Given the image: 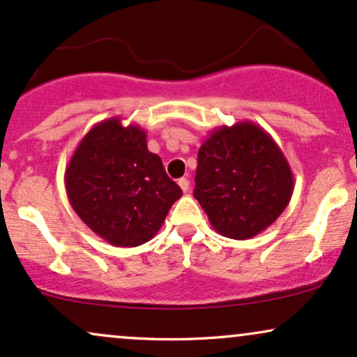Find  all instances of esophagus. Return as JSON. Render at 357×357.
<instances>
[{
	"mask_svg": "<svg viewBox=\"0 0 357 357\" xmlns=\"http://www.w3.org/2000/svg\"><path fill=\"white\" fill-rule=\"evenodd\" d=\"M178 184H179V188H181L184 192L190 191V179H188V178H181L178 181Z\"/></svg>",
	"mask_w": 357,
	"mask_h": 357,
	"instance_id": "1",
	"label": "esophagus"
}]
</instances>
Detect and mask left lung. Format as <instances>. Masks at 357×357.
Instances as JSON below:
<instances>
[{"label":"left lung","instance_id":"obj_1","mask_svg":"<svg viewBox=\"0 0 357 357\" xmlns=\"http://www.w3.org/2000/svg\"><path fill=\"white\" fill-rule=\"evenodd\" d=\"M195 198L220 235L248 240L284 213L294 174L267 130L250 121L213 129L198 151Z\"/></svg>","mask_w":357,"mask_h":357}]
</instances>
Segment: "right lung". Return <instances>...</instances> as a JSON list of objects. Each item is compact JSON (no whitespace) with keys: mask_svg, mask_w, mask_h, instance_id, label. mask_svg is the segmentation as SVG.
<instances>
[{"mask_svg":"<svg viewBox=\"0 0 357 357\" xmlns=\"http://www.w3.org/2000/svg\"><path fill=\"white\" fill-rule=\"evenodd\" d=\"M141 126L110 117L85 134L65 169L79 218L114 247H139L165 223L183 196L161 158L149 153Z\"/></svg>","mask_w":357,"mask_h":357,"instance_id":"1","label":"right lung"}]
</instances>
